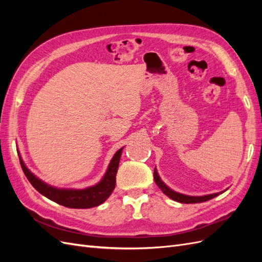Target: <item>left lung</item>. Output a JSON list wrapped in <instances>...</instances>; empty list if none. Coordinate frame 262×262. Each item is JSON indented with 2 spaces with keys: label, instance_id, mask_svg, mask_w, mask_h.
<instances>
[{
  "label": "left lung",
  "instance_id": "left-lung-1",
  "mask_svg": "<svg viewBox=\"0 0 262 262\" xmlns=\"http://www.w3.org/2000/svg\"><path fill=\"white\" fill-rule=\"evenodd\" d=\"M154 180L156 182V185L158 186V188H160L166 195L169 196L171 200H175L180 203H200V202H204V201H209V200L213 199V198L217 196L220 193H222V192H220V193H212V194L203 195V196H191V195H186V194L175 192L173 190L168 188L161 180L160 176H158V173H157L156 168L154 169Z\"/></svg>",
  "mask_w": 262,
  "mask_h": 262
}]
</instances>
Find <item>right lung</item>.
<instances>
[{
  "label": "right lung",
  "instance_id": "1",
  "mask_svg": "<svg viewBox=\"0 0 262 262\" xmlns=\"http://www.w3.org/2000/svg\"><path fill=\"white\" fill-rule=\"evenodd\" d=\"M122 149L123 147L116 152L112 162H110L108 166L104 178L100 180V182L93 187L82 190L59 189L46 184V182L36 177L26 167V165L24 164L19 154L18 156L24 173H25V176L27 177L30 184L33 185V187L38 192H40L42 195L48 198L51 201L63 205V207L72 209H90L104 203L114 191L116 187V175L119 167V162H120V157L122 154Z\"/></svg>",
  "mask_w": 262,
  "mask_h": 262
}]
</instances>
